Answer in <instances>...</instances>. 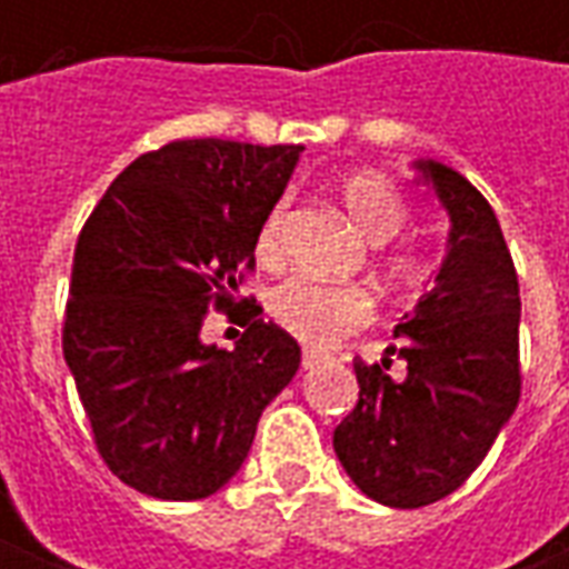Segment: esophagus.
<instances>
[{"mask_svg":"<svg viewBox=\"0 0 569 569\" xmlns=\"http://www.w3.org/2000/svg\"><path fill=\"white\" fill-rule=\"evenodd\" d=\"M320 362H322L320 350H305V353H301V366H305V369H313V366H320Z\"/></svg>","mask_w":569,"mask_h":569,"instance_id":"obj_1","label":"esophagus"}]
</instances>
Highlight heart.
<instances>
[{
    "instance_id": "b5f03b06",
    "label": "heart",
    "mask_w": 569,
    "mask_h": 569,
    "mask_svg": "<svg viewBox=\"0 0 569 569\" xmlns=\"http://www.w3.org/2000/svg\"><path fill=\"white\" fill-rule=\"evenodd\" d=\"M338 194L350 224L371 243H387L402 231L408 219L406 200L387 176L371 170L347 176ZM286 212H289V198H280L261 219L256 256L264 264H277L283 256ZM387 273L393 283L418 289L432 277V261L420 252H399L387 261ZM268 313L283 332L298 338L301 345L332 347L335 341L357 332L371 320V298L359 286H329L308 277H292L271 289Z\"/></svg>"
}]
</instances>
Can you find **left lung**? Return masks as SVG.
<instances>
[{"mask_svg":"<svg viewBox=\"0 0 569 569\" xmlns=\"http://www.w3.org/2000/svg\"><path fill=\"white\" fill-rule=\"evenodd\" d=\"M451 219L432 286L396 326L399 347L375 366L357 362L359 402L335 429V453L366 497L420 509L448 497L488 457L518 408V273L500 222L466 176L415 161ZM407 362L389 375L392 353Z\"/></svg>","mask_w":569,"mask_h":569,"instance_id":"8db88e82","label":"left lung"}]
</instances>
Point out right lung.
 <instances>
[{"label":"right lung","mask_w":569,"mask_h":569,"mask_svg":"<svg viewBox=\"0 0 569 569\" xmlns=\"http://www.w3.org/2000/svg\"><path fill=\"white\" fill-rule=\"evenodd\" d=\"M298 154L167 142L130 163L81 228L63 357L97 451L146 497L203 500L224 488L301 366L296 338L273 322H249L234 350L200 338L210 310L234 308Z\"/></svg>","instance_id":"right-lung-1"}]
</instances>
